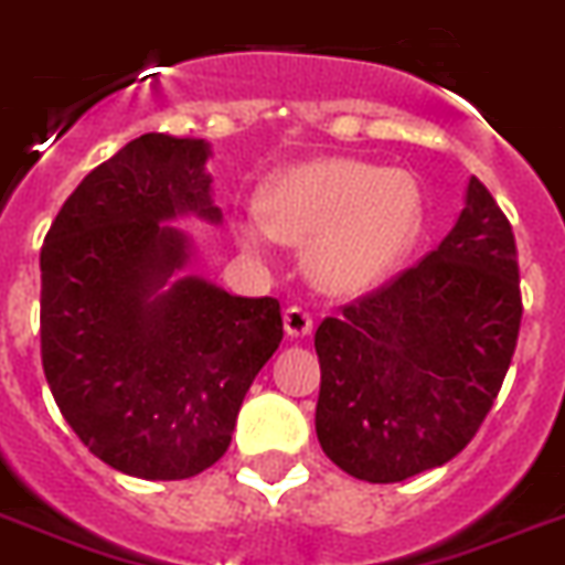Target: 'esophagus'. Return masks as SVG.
Here are the masks:
<instances>
[{"mask_svg": "<svg viewBox=\"0 0 565 565\" xmlns=\"http://www.w3.org/2000/svg\"><path fill=\"white\" fill-rule=\"evenodd\" d=\"M282 322H286V334H291V337H306V334H311V329H315V317L308 315L302 306L286 308Z\"/></svg>", "mask_w": 565, "mask_h": 565, "instance_id": "esophagus-1", "label": "esophagus"}]
</instances>
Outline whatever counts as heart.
<instances>
[{"mask_svg":"<svg viewBox=\"0 0 565 565\" xmlns=\"http://www.w3.org/2000/svg\"><path fill=\"white\" fill-rule=\"evenodd\" d=\"M426 228V200L408 171L360 159H315L277 173L263 191V220L236 225L245 248L271 236L311 245L322 288L365 294L403 268Z\"/></svg>","mask_w":565,"mask_h":565,"instance_id":"heart-1","label":"heart"}]
</instances>
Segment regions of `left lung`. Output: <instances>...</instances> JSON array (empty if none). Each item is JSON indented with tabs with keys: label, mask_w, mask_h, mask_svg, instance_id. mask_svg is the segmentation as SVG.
Returning a JSON list of instances; mask_svg holds the SVG:
<instances>
[{
	"label": "left lung",
	"mask_w": 565,
	"mask_h": 565,
	"mask_svg": "<svg viewBox=\"0 0 565 565\" xmlns=\"http://www.w3.org/2000/svg\"><path fill=\"white\" fill-rule=\"evenodd\" d=\"M520 317L512 223L471 177L460 220L431 254L320 322L322 451L365 483H399L460 455L512 365Z\"/></svg>",
	"instance_id": "obj_1"
}]
</instances>
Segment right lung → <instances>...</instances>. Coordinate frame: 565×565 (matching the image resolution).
<instances>
[{"mask_svg": "<svg viewBox=\"0 0 565 565\" xmlns=\"http://www.w3.org/2000/svg\"><path fill=\"white\" fill-rule=\"evenodd\" d=\"M205 139L142 134L85 177L40 254L42 369L67 426L110 469L185 480L228 451L245 392L282 340L274 297L168 286L220 223Z\"/></svg>", "mask_w": 565, "mask_h": 565, "instance_id": "obj_1", "label": "right lung"}]
</instances>
